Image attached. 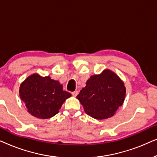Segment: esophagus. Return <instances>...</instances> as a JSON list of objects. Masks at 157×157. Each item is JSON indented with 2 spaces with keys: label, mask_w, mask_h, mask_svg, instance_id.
I'll list each match as a JSON object with an SVG mask.
<instances>
[{
  "label": "esophagus",
  "mask_w": 157,
  "mask_h": 157,
  "mask_svg": "<svg viewBox=\"0 0 157 157\" xmlns=\"http://www.w3.org/2000/svg\"><path fill=\"white\" fill-rule=\"evenodd\" d=\"M71 94H72V95L74 96H76L78 95V91H73Z\"/></svg>",
  "instance_id": "34e87169"
}]
</instances>
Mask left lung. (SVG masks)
I'll use <instances>...</instances> for the list:
<instances>
[{
  "instance_id": "obj_1",
  "label": "left lung",
  "mask_w": 157,
  "mask_h": 157,
  "mask_svg": "<svg viewBox=\"0 0 157 157\" xmlns=\"http://www.w3.org/2000/svg\"><path fill=\"white\" fill-rule=\"evenodd\" d=\"M126 88L119 76L110 70L94 75L86 81L77 98L85 112L96 119H108L123 104Z\"/></svg>"
}]
</instances>
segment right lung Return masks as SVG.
I'll list each match as a JSON object with an SVG mask.
<instances>
[{"instance_id":"obj_1","label":"right lung","mask_w":157,"mask_h":157,"mask_svg":"<svg viewBox=\"0 0 157 157\" xmlns=\"http://www.w3.org/2000/svg\"><path fill=\"white\" fill-rule=\"evenodd\" d=\"M19 93L28 111L43 119L57 114L65 100L71 96L63 91L58 81L36 74L29 76L21 83Z\"/></svg>"}]
</instances>
